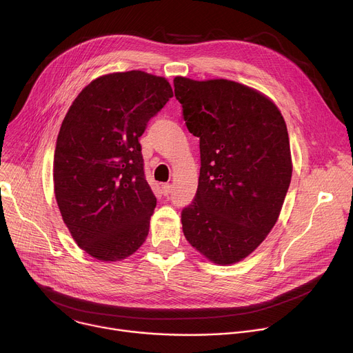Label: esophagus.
Returning <instances> with one entry per match:
<instances>
[{
    "mask_svg": "<svg viewBox=\"0 0 353 353\" xmlns=\"http://www.w3.org/2000/svg\"><path fill=\"white\" fill-rule=\"evenodd\" d=\"M171 192H172V185L171 183H164L163 185V193L165 194V196H168Z\"/></svg>",
    "mask_w": 353,
    "mask_h": 353,
    "instance_id": "esophagus-1",
    "label": "esophagus"
}]
</instances>
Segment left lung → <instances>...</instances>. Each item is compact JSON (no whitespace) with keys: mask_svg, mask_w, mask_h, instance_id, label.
<instances>
[{"mask_svg":"<svg viewBox=\"0 0 353 353\" xmlns=\"http://www.w3.org/2000/svg\"><path fill=\"white\" fill-rule=\"evenodd\" d=\"M174 87L201 147L198 190L181 213L183 234L214 263H236L282 210L292 179L285 119L270 99L239 83L176 77Z\"/></svg>","mask_w":353,"mask_h":353,"instance_id":"left-lung-1","label":"left lung"}]
</instances>
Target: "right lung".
<instances>
[{
  "label": "right lung",
  "instance_id": "right-lung-1",
  "mask_svg": "<svg viewBox=\"0 0 353 353\" xmlns=\"http://www.w3.org/2000/svg\"><path fill=\"white\" fill-rule=\"evenodd\" d=\"M174 97L163 77L113 72L88 84L61 123L54 194L78 247L114 262L145 241L157 199L145 181L139 137Z\"/></svg>",
  "mask_w": 353,
  "mask_h": 353
}]
</instances>
